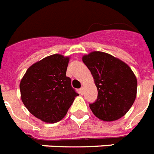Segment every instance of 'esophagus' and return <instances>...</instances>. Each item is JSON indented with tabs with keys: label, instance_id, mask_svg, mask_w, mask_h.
Wrapping results in <instances>:
<instances>
[{
	"label": "esophagus",
	"instance_id": "esophagus-1",
	"mask_svg": "<svg viewBox=\"0 0 154 154\" xmlns=\"http://www.w3.org/2000/svg\"><path fill=\"white\" fill-rule=\"evenodd\" d=\"M79 92L81 94H83V93H84V88H83V87H82V88L79 89Z\"/></svg>",
	"mask_w": 154,
	"mask_h": 154
}]
</instances>
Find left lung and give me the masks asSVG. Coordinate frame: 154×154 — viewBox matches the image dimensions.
<instances>
[{
	"mask_svg": "<svg viewBox=\"0 0 154 154\" xmlns=\"http://www.w3.org/2000/svg\"><path fill=\"white\" fill-rule=\"evenodd\" d=\"M82 60L90 70L97 88V98L89 104L92 112L104 122L123 117L134 104L137 82L132 69L113 56L95 51Z\"/></svg>",
	"mask_w": 154,
	"mask_h": 154,
	"instance_id": "obj_1",
	"label": "left lung"
}]
</instances>
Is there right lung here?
Segmentation results:
<instances>
[{"label":"right lung","instance_id":"obj_1","mask_svg":"<svg viewBox=\"0 0 154 154\" xmlns=\"http://www.w3.org/2000/svg\"><path fill=\"white\" fill-rule=\"evenodd\" d=\"M69 58L53 54L35 63L20 81L21 100L33 116L47 123L62 119L78 96L66 77Z\"/></svg>","mask_w":154,"mask_h":154}]
</instances>
